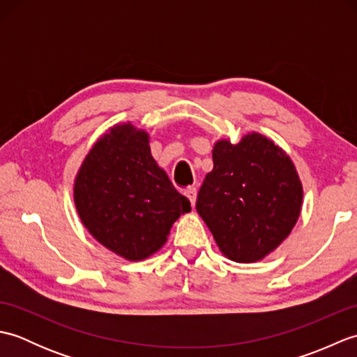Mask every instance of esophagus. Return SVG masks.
Masks as SVG:
<instances>
[{"mask_svg":"<svg viewBox=\"0 0 357 357\" xmlns=\"http://www.w3.org/2000/svg\"><path fill=\"white\" fill-rule=\"evenodd\" d=\"M184 195L187 196L188 201H190L192 207H195V204H196V195H198V190H196V187H188V188H185Z\"/></svg>","mask_w":357,"mask_h":357,"instance_id":"1","label":"esophagus"}]
</instances>
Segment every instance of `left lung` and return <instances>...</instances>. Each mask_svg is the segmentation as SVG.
<instances>
[{
    "instance_id": "1",
    "label": "left lung",
    "mask_w": 357,
    "mask_h": 357,
    "mask_svg": "<svg viewBox=\"0 0 357 357\" xmlns=\"http://www.w3.org/2000/svg\"><path fill=\"white\" fill-rule=\"evenodd\" d=\"M301 206L298 172L275 142L250 133L238 144H215L213 170L201 185L196 210L229 259L261 261L290 234Z\"/></svg>"
}]
</instances>
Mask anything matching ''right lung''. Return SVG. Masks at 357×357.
Returning a JSON list of instances; mask_svg holds the SVG:
<instances>
[{
	"instance_id": "obj_1",
	"label": "right lung",
	"mask_w": 357,
	"mask_h": 357,
	"mask_svg": "<svg viewBox=\"0 0 357 357\" xmlns=\"http://www.w3.org/2000/svg\"><path fill=\"white\" fill-rule=\"evenodd\" d=\"M75 206L90 234L128 261L161 248L190 201L150 155L149 135L115 126L96 141L75 179Z\"/></svg>"
}]
</instances>
